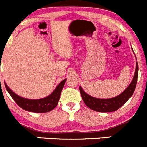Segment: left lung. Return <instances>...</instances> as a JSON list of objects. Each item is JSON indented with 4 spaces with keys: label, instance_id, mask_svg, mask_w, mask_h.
<instances>
[{
    "label": "left lung",
    "instance_id": "1",
    "mask_svg": "<svg viewBox=\"0 0 147 147\" xmlns=\"http://www.w3.org/2000/svg\"><path fill=\"white\" fill-rule=\"evenodd\" d=\"M138 66L136 62L135 74H134L133 80L131 84L127 86V88L122 92L120 95L111 98H98L90 96L86 94L83 90L81 86H80V91L82 98L86 104V106L90 109L99 112H111L116 111L121 107L132 96L136 86L137 80H138Z\"/></svg>",
    "mask_w": 147,
    "mask_h": 147
}]
</instances>
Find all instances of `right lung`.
I'll use <instances>...</instances> for the list:
<instances>
[{
	"instance_id": "right-lung-1",
	"label": "right lung",
	"mask_w": 147,
	"mask_h": 147,
	"mask_svg": "<svg viewBox=\"0 0 147 147\" xmlns=\"http://www.w3.org/2000/svg\"><path fill=\"white\" fill-rule=\"evenodd\" d=\"M66 80L67 79L62 80L51 93V94L48 96L46 98H40V99L24 98L13 92L6 85V83H5V86L7 91L12 97V98L14 100L15 102L23 109L28 112H36V113H45V112L53 110L57 106Z\"/></svg>"
}]
</instances>
